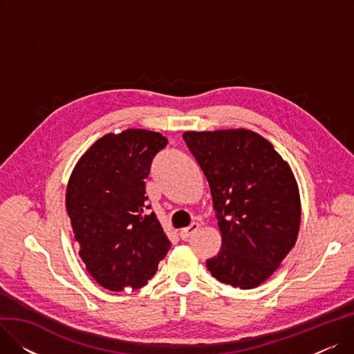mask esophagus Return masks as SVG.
Listing matches in <instances>:
<instances>
[{
    "label": "esophagus",
    "instance_id": "esophagus-1",
    "mask_svg": "<svg viewBox=\"0 0 354 354\" xmlns=\"http://www.w3.org/2000/svg\"><path fill=\"white\" fill-rule=\"evenodd\" d=\"M198 230H199V224H198V222H192V224H191L188 228H182L180 232H179V235H180L182 239H188V238H189L192 234H195Z\"/></svg>",
    "mask_w": 354,
    "mask_h": 354
}]
</instances>
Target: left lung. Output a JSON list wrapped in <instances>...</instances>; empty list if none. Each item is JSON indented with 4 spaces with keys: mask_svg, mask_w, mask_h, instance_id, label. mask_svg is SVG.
Here are the masks:
<instances>
[{
    "mask_svg": "<svg viewBox=\"0 0 354 354\" xmlns=\"http://www.w3.org/2000/svg\"><path fill=\"white\" fill-rule=\"evenodd\" d=\"M182 138L208 179L222 238L207 268L221 283L255 288L280 267L299 235L301 201L291 167L248 129Z\"/></svg>",
    "mask_w": 354,
    "mask_h": 354,
    "instance_id": "1",
    "label": "left lung"
}]
</instances>
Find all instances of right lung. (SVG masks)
I'll return each mask as SVG.
<instances>
[{
  "label": "right lung",
  "mask_w": 354,
  "mask_h": 354,
  "mask_svg": "<svg viewBox=\"0 0 354 354\" xmlns=\"http://www.w3.org/2000/svg\"><path fill=\"white\" fill-rule=\"evenodd\" d=\"M167 145L159 132L126 129L93 143L74 166L66 209L88 274L110 291L140 288L171 248L146 203L145 179Z\"/></svg>",
  "instance_id": "add662e5"
}]
</instances>
